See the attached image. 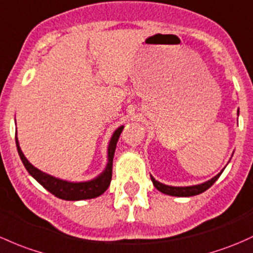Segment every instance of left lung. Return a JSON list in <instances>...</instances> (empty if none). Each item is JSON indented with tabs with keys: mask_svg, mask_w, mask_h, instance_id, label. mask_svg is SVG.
<instances>
[{
	"mask_svg": "<svg viewBox=\"0 0 253 253\" xmlns=\"http://www.w3.org/2000/svg\"><path fill=\"white\" fill-rule=\"evenodd\" d=\"M223 172V171H222ZM218 173L216 177H213L212 179L207 180V182L203 183V184L199 185H193V187H169V185H165L162 183L158 182V180L154 179L151 177V180H153V184L155 185V188L161 193L167 194V195H172V196H194V195H199V194L204 193L205 190L209 189L212 184L219 178V175L222 174Z\"/></svg>",
	"mask_w": 253,
	"mask_h": 253,
	"instance_id": "8db88e82",
	"label": "left lung"
}]
</instances>
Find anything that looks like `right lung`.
Listing matches in <instances>:
<instances>
[{
    "label": "right lung",
    "mask_w": 253,
    "mask_h": 253,
    "mask_svg": "<svg viewBox=\"0 0 253 253\" xmlns=\"http://www.w3.org/2000/svg\"><path fill=\"white\" fill-rule=\"evenodd\" d=\"M122 129H124V126L119 127L114 132L113 137H111L108 148V165H106L104 172L100 175H98L97 178H94V179L89 180V182L71 183L66 182V180L58 179V178L52 177V175L47 173H43V172L37 169L36 167H34L30 162L26 160V158L24 156L23 151H21L19 147V142H18L17 137H15V144H17L18 153H19V156L21 161H23L24 166H25V169H28L29 173L33 175L44 189L48 190L49 193H52L57 198L63 199V200H86V199H93L102 195L108 189L109 185H110L111 175H113L114 154H115L116 144H118L119 137L121 134Z\"/></svg>",
    "instance_id": "add662e5"
}]
</instances>
